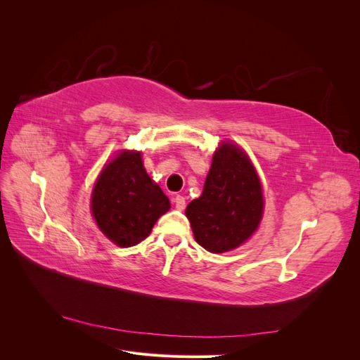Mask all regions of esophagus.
I'll return each instance as SVG.
<instances>
[{"label": "esophagus", "mask_w": 360, "mask_h": 360, "mask_svg": "<svg viewBox=\"0 0 360 360\" xmlns=\"http://www.w3.org/2000/svg\"><path fill=\"white\" fill-rule=\"evenodd\" d=\"M174 204H176L177 210H184V207H186V201H184L181 195H176V197H174Z\"/></svg>", "instance_id": "esophagus-1"}]
</instances>
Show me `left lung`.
<instances>
[{"instance_id": "1", "label": "left lung", "mask_w": 360, "mask_h": 360, "mask_svg": "<svg viewBox=\"0 0 360 360\" xmlns=\"http://www.w3.org/2000/svg\"><path fill=\"white\" fill-rule=\"evenodd\" d=\"M263 192L243 151L224 143L216 150L201 197L188 204L195 240L213 254L240 246L263 214Z\"/></svg>"}]
</instances>
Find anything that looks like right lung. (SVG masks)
Instances as JSON below:
<instances>
[{
  "label": "right lung",
  "instance_id": "obj_1",
  "mask_svg": "<svg viewBox=\"0 0 360 360\" xmlns=\"http://www.w3.org/2000/svg\"><path fill=\"white\" fill-rule=\"evenodd\" d=\"M169 200L146 172L141 153L123 151L97 179L91 210L102 233L118 246H134L169 210Z\"/></svg>",
  "mask_w": 360,
  "mask_h": 360
}]
</instances>
